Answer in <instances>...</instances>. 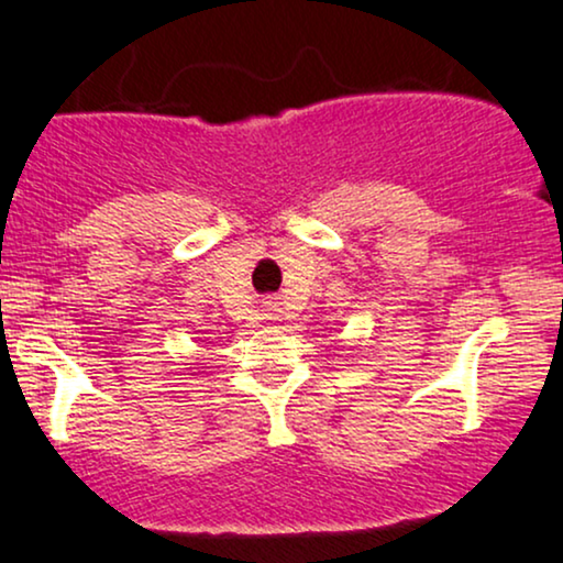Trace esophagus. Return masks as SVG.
Returning a JSON list of instances; mask_svg holds the SVG:
<instances>
[{"label":"esophagus","mask_w":563,"mask_h":563,"mask_svg":"<svg viewBox=\"0 0 563 563\" xmlns=\"http://www.w3.org/2000/svg\"><path fill=\"white\" fill-rule=\"evenodd\" d=\"M266 318H271V321H276V318H279V305L276 302H266V313H263Z\"/></svg>","instance_id":"34e87169"}]
</instances>
